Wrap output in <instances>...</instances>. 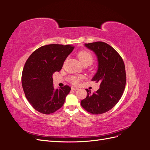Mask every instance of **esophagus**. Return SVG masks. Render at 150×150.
<instances>
[{
	"instance_id": "obj_1",
	"label": "esophagus",
	"mask_w": 150,
	"mask_h": 150,
	"mask_svg": "<svg viewBox=\"0 0 150 150\" xmlns=\"http://www.w3.org/2000/svg\"><path fill=\"white\" fill-rule=\"evenodd\" d=\"M71 89H72V90H74V91H76V90L78 89V88H74V87H72V88H71Z\"/></svg>"
}]
</instances>
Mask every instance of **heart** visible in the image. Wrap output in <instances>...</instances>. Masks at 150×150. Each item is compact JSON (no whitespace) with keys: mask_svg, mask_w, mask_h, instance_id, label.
<instances>
[{"mask_svg":"<svg viewBox=\"0 0 150 150\" xmlns=\"http://www.w3.org/2000/svg\"><path fill=\"white\" fill-rule=\"evenodd\" d=\"M78 57L79 58V61H81V62L83 64L86 62H89L91 64L93 61V57L92 56V54L87 51H80L78 54ZM81 79V77H80V76H74L70 77L69 79V81H70V83H71L72 84L77 85L79 83Z\"/></svg>","mask_w":150,"mask_h":150,"instance_id":"b5f03b06","label":"heart"}]
</instances>
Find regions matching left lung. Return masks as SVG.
Listing matches in <instances>:
<instances>
[{
	"label": "left lung",
	"mask_w": 150,
	"mask_h": 150,
	"mask_svg": "<svg viewBox=\"0 0 150 150\" xmlns=\"http://www.w3.org/2000/svg\"><path fill=\"white\" fill-rule=\"evenodd\" d=\"M84 46L97 56L98 68L92 81L100 86L93 94L86 89L87 96L81 104L91 114L100 115L110 111L121 99L126 85L125 66L120 54L109 44L99 41Z\"/></svg>",
	"instance_id": "1"
}]
</instances>
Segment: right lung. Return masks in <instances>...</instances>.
I'll use <instances>...</instances> for the list:
<instances>
[{"instance_id": "1", "label": "right lung", "mask_w": 150, "mask_h": 150, "mask_svg": "<svg viewBox=\"0 0 150 150\" xmlns=\"http://www.w3.org/2000/svg\"><path fill=\"white\" fill-rule=\"evenodd\" d=\"M74 48L71 45H46L35 50L26 61L22 74V88L35 110L50 115L64 104L71 88L64 86L54 89L52 75L61 71Z\"/></svg>"}]
</instances>
